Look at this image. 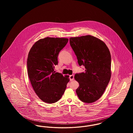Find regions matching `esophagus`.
Here are the masks:
<instances>
[{
	"instance_id": "obj_1",
	"label": "esophagus",
	"mask_w": 133,
	"mask_h": 133,
	"mask_svg": "<svg viewBox=\"0 0 133 133\" xmlns=\"http://www.w3.org/2000/svg\"><path fill=\"white\" fill-rule=\"evenodd\" d=\"M69 79L70 80V81H72V80H74V75H70Z\"/></svg>"
}]
</instances>
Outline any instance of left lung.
<instances>
[{
	"label": "left lung",
	"mask_w": 133,
	"mask_h": 133,
	"mask_svg": "<svg viewBox=\"0 0 133 133\" xmlns=\"http://www.w3.org/2000/svg\"><path fill=\"white\" fill-rule=\"evenodd\" d=\"M69 40L78 64L85 68L84 72L74 77L79 84L76 93L81 101L94 102L103 95L111 78L110 51L104 42L91 35L71 37Z\"/></svg>",
	"instance_id": "8db88e82"
}]
</instances>
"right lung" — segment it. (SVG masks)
Segmentation results:
<instances>
[{"label":"right lung","mask_w":133,"mask_h":133,"mask_svg":"<svg viewBox=\"0 0 133 133\" xmlns=\"http://www.w3.org/2000/svg\"><path fill=\"white\" fill-rule=\"evenodd\" d=\"M68 41L64 38L46 37L39 40L28 55V75L38 97L47 103H54L62 96L70 81L68 75L55 72L58 56Z\"/></svg>","instance_id":"add662e5"}]
</instances>
